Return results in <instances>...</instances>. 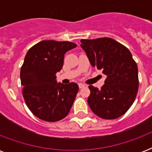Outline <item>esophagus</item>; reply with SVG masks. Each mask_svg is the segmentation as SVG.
I'll use <instances>...</instances> for the list:
<instances>
[{
	"instance_id": "esophagus-1",
	"label": "esophagus",
	"mask_w": 152,
	"mask_h": 152,
	"mask_svg": "<svg viewBox=\"0 0 152 152\" xmlns=\"http://www.w3.org/2000/svg\"><path fill=\"white\" fill-rule=\"evenodd\" d=\"M86 85L85 84H83V83H79V88H85Z\"/></svg>"
}]
</instances>
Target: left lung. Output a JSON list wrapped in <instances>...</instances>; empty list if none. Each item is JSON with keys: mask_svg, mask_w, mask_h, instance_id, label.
I'll list each match as a JSON object with an SVG mask.
<instances>
[{"mask_svg": "<svg viewBox=\"0 0 152 152\" xmlns=\"http://www.w3.org/2000/svg\"><path fill=\"white\" fill-rule=\"evenodd\" d=\"M80 42L91 64L102 69L106 76L101 89L88 87L91 110L106 120L119 118L132 105L139 88L138 69L132 53L110 38L81 39Z\"/></svg>", "mask_w": 152, "mask_h": 152, "instance_id": "8db88e82", "label": "left lung"}]
</instances>
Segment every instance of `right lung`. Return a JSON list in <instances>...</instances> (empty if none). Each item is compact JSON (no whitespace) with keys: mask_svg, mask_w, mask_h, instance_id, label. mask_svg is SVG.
Listing matches in <instances>:
<instances>
[{"mask_svg":"<svg viewBox=\"0 0 152 152\" xmlns=\"http://www.w3.org/2000/svg\"><path fill=\"white\" fill-rule=\"evenodd\" d=\"M71 42L44 40L27 51L20 70L23 96L37 118L54 122L65 118L79 91L76 83H57L67 51L76 47Z\"/></svg>","mask_w":152,"mask_h":152,"instance_id":"right-lung-1","label":"right lung"}]
</instances>
